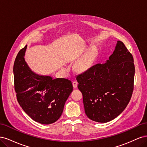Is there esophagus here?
Masks as SVG:
<instances>
[{
	"label": "esophagus",
	"mask_w": 147,
	"mask_h": 147,
	"mask_svg": "<svg viewBox=\"0 0 147 147\" xmlns=\"http://www.w3.org/2000/svg\"><path fill=\"white\" fill-rule=\"evenodd\" d=\"M72 85H73V87L74 88H76L77 87V85H78V83L76 81H74V82H72Z\"/></svg>",
	"instance_id": "obj_1"
}]
</instances>
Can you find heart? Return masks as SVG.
Wrapping results in <instances>:
<instances>
[{
  "instance_id": "b5f03b06",
  "label": "heart",
  "mask_w": 147,
  "mask_h": 147,
  "mask_svg": "<svg viewBox=\"0 0 147 147\" xmlns=\"http://www.w3.org/2000/svg\"><path fill=\"white\" fill-rule=\"evenodd\" d=\"M95 55V50L91 49L86 54L80 59L77 64V68L80 72H84L90 67Z\"/></svg>"
}]
</instances>
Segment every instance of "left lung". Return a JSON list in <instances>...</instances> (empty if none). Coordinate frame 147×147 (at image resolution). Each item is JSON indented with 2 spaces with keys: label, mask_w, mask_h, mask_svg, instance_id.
<instances>
[{
  "label": "left lung",
  "mask_w": 147,
  "mask_h": 147,
  "mask_svg": "<svg viewBox=\"0 0 147 147\" xmlns=\"http://www.w3.org/2000/svg\"><path fill=\"white\" fill-rule=\"evenodd\" d=\"M134 59L124 44L118 41L113 54L77 75L84 111L90 119L107 123L117 117L129 102L134 90Z\"/></svg>",
  "instance_id": "left-lung-1"
}]
</instances>
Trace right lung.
I'll list each match as a JSON object with an SVG mask.
<instances>
[{
    "label": "right lung",
    "mask_w": 147,
    "mask_h": 147,
    "mask_svg": "<svg viewBox=\"0 0 147 147\" xmlns=\"http://www.w3.org/2000/svg\"><path fill=\"white\" fill-rule=\"evenodd\" d=\"M27 45L18 53L14 65L15 90L19 104L35 121L43 124L56 122L73 91L68 79H53L34 73L24 60Z\"/></svg>",
    "instance_id": "add662e5"
}]
</instances>
